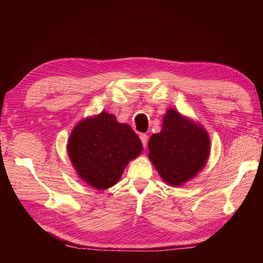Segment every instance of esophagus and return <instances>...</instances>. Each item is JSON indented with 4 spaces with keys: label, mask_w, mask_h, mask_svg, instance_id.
<instances>
[{
    "label": "esophagus",
    "mask_w": 263,
    "mask_h": 263,
    "mask_svg": "<svg viewBox=\"0 0 263 263\" xmlns=\"http://www.w3.org/2000/svg\"><path fill=\"white\" fill-rule=\"evenodd\" d=\"M140 140L142 142V146L146 148L147 147V142H148V136L145 135V133H141L140 135Z\"/></svg>",
    "instance_id": "34e87169"
}]
</instances>
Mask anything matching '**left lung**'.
<instances>
[{"label":"left lung","instance_id":"8db88e82","mask_svg":"<svg viewBox=\"0 0 263 263\" xmlns=\"http://www.w3.org/2000/svg\"><path fill=\"white\" fill-rule=\"evenodd\" d=\"M148 158L169 185L179 186L193 179L210 155V138L205 128L168 109L162 130L151 136Z\"/></svg>","mask_w":263,"mask_h":263}]
</instances>
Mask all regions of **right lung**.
I'll list each match as a JSON object with an SVG mask.
<instances>
[{
	"label": "right lung",
	"instance_id": "obj_1",
	"mask_svg": "<svg viewBox=\"0 0 263 263\" xmlns=\"http://www.w3.org/2000/svg\"><path fill=\"white\" fill-rule=\"evenodd\" d=\"M139 137L114 115L101 112L80 122L70 133L67 152L77 174L92 188L108 189L126 164L141 153Z\"/></svg>",
	"mask_w": 263,
	"mask_h": 263
}]
</instances>
